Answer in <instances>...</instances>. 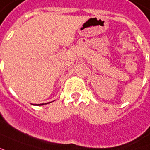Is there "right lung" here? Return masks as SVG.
I'll list each match as a JSON object with an SVG mask.
<instances>
[{"instance_id": "right-lung-1", "label": "right lung", "mask_w": 150, "mask_h": 150, "mask_svg": "<svg viewBox=\"0 0 150 150\" xmlns=\"http://www.w3.org/2000/svg\"><path fill=\"white\" fill-rule=\"evenodd\" d=\"M38 105H43V103H42V104H38Z\"/></svg>"}]
</instances>
